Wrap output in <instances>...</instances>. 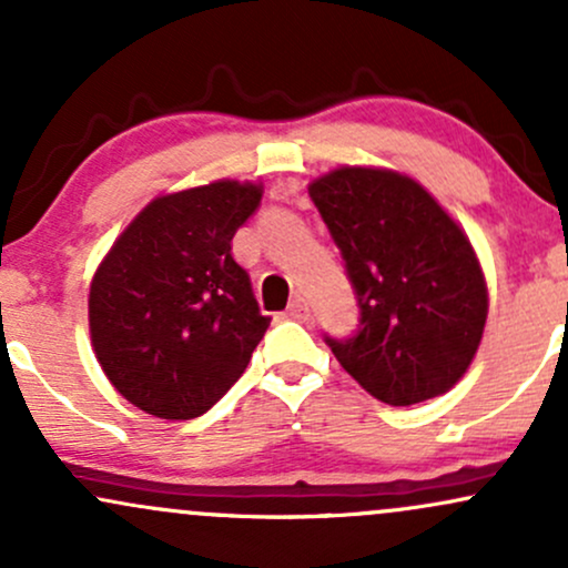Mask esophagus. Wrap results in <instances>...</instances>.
I'll list each match as a JSON object with an SVG mask.
<instances>
[{
	"label": "esophagus",
	"mask_w": 568,
	"mask_h": 568,
	"mask_svg": "<svg viewBox=\"0 0 568 568\" xmlns=\"http://www.w3.org/2000/svg\"><path fill=\"white\" fill-rule=\"evenodd\" d=\"M285 315L293 317V321H306V317H310V304H306V298L304 296L293 298L288 310H285Z\"/></svg>",
	"instance_id": "1"
}]
</instances>
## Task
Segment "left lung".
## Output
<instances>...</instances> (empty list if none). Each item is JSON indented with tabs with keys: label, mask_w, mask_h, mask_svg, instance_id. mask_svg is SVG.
<instances>
[{
	"label": "left lung",
	"mask_w": 568,
	"mask_h": 568,
	"mask_svg": "<svg viewBox=\"0 0 568 568\" xmlns=\"http://www.w3.org/2000/svg\"><path fill=\"white\" fill-rule=\"evenodd\" d=\"M310 197L361 306L352 338L325 336L342 368L387 406H414L470 368L488 315L484 270L462 226L408 175L336 168Z\"/></svg>",
	"instance_id": "obj_1"
}]
</instances>
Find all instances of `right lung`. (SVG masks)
<instances>
[{
  "label": "right lung",
  "instance_id": "right-lung-1",
  "mask_svg": "<svg viewBox=\"0 0 568 568\" xmlns=\"http://www.w3.org/2000/svg\"><path fill=\"white\" fill-rule=\"evenodd\" d=\"M262 184L162 194L128 224L90 283L93 352L114 389L160 419H194L243 376L272 317L234 262L232 237Z\"/></svg>",
  "mask_w": 568,
  "mask_h": 568
}]
</instances>
